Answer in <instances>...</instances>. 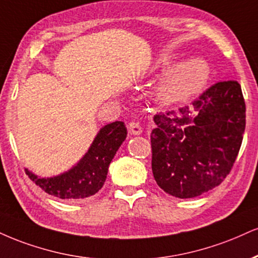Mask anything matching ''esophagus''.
I'll use <instances>...</instances> for the list:
<instances>
[{
  "instance_id": "esophagus-1",
  "label": "esophagus",
  "mask_w": 258,
  "mask_h": 258,
  "mask_svg": "<svg viewBox=\"0 0 258 258\" xmlns=\"http://www.w3.org/2000/svg\"><path fill=\"white\" fill-rule=\"evenodd\" d=\"M128 131L133 136H138L142 133V126L139 125V122L132 121V122L128 123Z\"/></svg>"
}]
</instances>
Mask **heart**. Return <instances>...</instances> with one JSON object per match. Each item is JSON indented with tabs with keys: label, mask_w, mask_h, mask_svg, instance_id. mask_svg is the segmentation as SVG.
<instances>
[{
	"label": "heart",
	"mask_w": 258,
	"mask_h": 258,
	"mask_svg": "<svg viewBox=\"0 0 258 258\" xmlns=\"http://www.w3.org/2000/svg\"><path fill=\"white\" fill-rule=\"evenodd\" d=\"M173 57L162 55L155 61L150 72H163ZM210 68L203 58L194 57L176 64L168 71L159 88V99L163 104H175L195 96L206 86L209 79Z\"/></svg>",
	"instance_id": "1"
}]
</instances>
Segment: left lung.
<instances>
[{"instance_id": "left-lung-1", "label": "left lung", "mask_w": 258, "mask_h": 258, "mask_svg": "<svg viewBox=\"0 0 258 258\" xmlns=\"http://www.w3.org/2000/svg\"><path fill=\"white\" fill-rule=\"evenodd\" d=\"M192 105L155 116L150 136L154 178L178 198L201 196L221 184L245 131V102L235 80L215 84Z\"/></svg>"}]
</instances>
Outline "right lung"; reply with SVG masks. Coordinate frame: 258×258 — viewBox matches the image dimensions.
<instances>
[{"label":"right lung","mask_w":258,"mask_h":258,"mask_svg":"<svg viewBox=\"0 0 258 258\" xmlns=\"http://www.w3.org/2000/svg\"><path fill=\"white\" fill-rule=\"evenodd\" d=\"M126 137L127 130L122 121L110 122L99 130L89 150L71 169L49 178L36 175L27 168L25 170L46 194L61 200H83L95 195L104 185L111 160Z\"/></svg>","instance_id":"1"}]
</instances>
